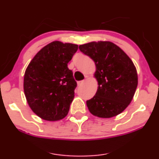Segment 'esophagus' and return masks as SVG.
Here are the masks:
<instances>
[{
	"mask_svg": "<svg viewBox=\"0 0 159 159\" xmlns=\"http://www.w3.org/2000/svg\"><path fill=\"white\" fill-rule=\"evenodd\" d=\"M84 84V80H80V81H78V86H81Z\"/></svg>",
	"mask_w": 159,
	"mask_h": 159,
	"instance_id": "34e87169",
	"label": "esophagus"
}]
</instances>
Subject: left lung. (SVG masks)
Instances as JSON below:
<instances>
[{"mask_svg":"<svg viewBox=\"0 0 159 159\" xmlns=\"http://www.w3.org/2000/svg\"><path fill=\"white\" fill-rule=\"evenodd\" d=\"M80 50L95 62L98 89L87 100L92 115L102 118L115 117L129 104L138 86L137 71L123 50L110 42H92L79 46Z\"/></svg>","mask_w":159,"mask_h":159,"instance_id":"left-lung-1","label":"left lung"}]
</instances>
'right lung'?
Returning a JSON list of instances; mask_svg holds the SVG:
<instances>
[{
	"instance_id": "obj_1",
	"label": "right lung",
	"mask_w": 159,
	"mask_h": 159,
	"mask_svg": "<svg viewBox=\"0 0 159 159\" xmlns=\"http://www.w3.org/2000/svg\"><path fill=\"white\" fill-rule=\"evenodd\" d=\"M78 45L55 41L37 52L24 74V90L30 108L42 119L61 120L68 115L77 83L68 63Z\"/></svg>"
}]
</instances>
